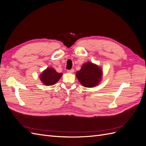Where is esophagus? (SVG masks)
<instances>
[{"label":"esophagus","mask_w":146,"mask_h":146,"mask_svg":"<svg viewBox=\"0 0 146 146\" xmlns=\"http://www.w3.org/2000/svg\"><path fill=\"white\" fill-rule=\"evenodd\" d=\"M68 72L69 73H73L74 72V69H70V70H68Z\"/></svg>","instance_id":"34e87169"}]
</instances>
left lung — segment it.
<instances>
[{"instance_id": "left-lung-1", "label": "left lung", "mask_w": 146, "mask_h": 146, "mask_svg": "<svg viewBox=\"0 0 146 146\" xmlns=\"http://www.w3.org/2000/svg\"><path fill=\"white\" fill-rule=\"evenodd\" d=\"M76 76L83 86L92 88L100 81L102 69L97 65L88 62L84 64L81 69L77 72Z\"/></svg>"}]
</instances>
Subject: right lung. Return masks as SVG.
I'll return each mask as SVG.
<instances>
[{"label":"right lung","mask_w":146,"mask_h":146,"mask_svg":"<svg viewBox=\"0 0 146 146\" xmlns=\"http://www.w3.org/2000/svg\"><path fill=\"white\" fill-rule=\"evenodd\" d=\"M61 76V73H58L54 69L48 68L41 74L40 78L45 85L50 86L58 82Z\"/></svg>","instance_id":"obj_1"}]
</instances>
